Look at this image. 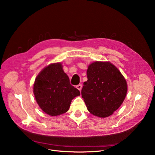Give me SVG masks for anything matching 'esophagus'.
<instances>
[{
  "instance_id": "34e87169",
  "label": "esophagus",
  "mask_w": 155,
  "mask_h": 155,
  "mask_svg": "<svg viewBox=\"0 0 155 155\" xmlns=\"http://www.w3.org/2000/svg\"><path fill=\"white\" fill-rule=\"evenodd\" d=\"M76 88L78 89L79 91H81V88H82V85H81V84H79V85H78L76 86Z\"/></svg>"
}]
</instances>
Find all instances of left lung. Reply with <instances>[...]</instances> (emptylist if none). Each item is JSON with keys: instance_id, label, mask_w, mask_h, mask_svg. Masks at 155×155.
<instances>
[{"instance_id": "left-lung-1", "label": "left lung", "mask_w": 155, "mask_h": 155, "mask_svg": "<svg viewBox=\"0 0 155 155\" xmlns=\"http://www.w3.org/2000/svg\"><path fill=\"white\" fill-rule=\"evenodd\" d=\"M87 75L81 95L88 110L100 118L112 115L122 104L127 92L123 75L111 63L101 61L89 65Z\"/></svg>"}]
</instances>
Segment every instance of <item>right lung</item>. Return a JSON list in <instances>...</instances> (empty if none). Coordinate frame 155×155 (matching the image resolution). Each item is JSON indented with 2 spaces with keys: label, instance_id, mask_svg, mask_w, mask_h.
I'll return each instance as SVG.
<instances>
[{
  "label": "right lung",
  "instance_id": "1",
  "mask_svg": "<svg viewBox=\"0 0 155 155\" xmlns=\"http://www.w3.org/2000/svg\"><path fill=\"white\" fill-rule=\"evenodd\" d=\"M34 94L41 109L51 116L67 112L72 100L80 92L70 85L61 63L49 64L41 70L35 78Z\"/></svg>",
  "mask_w": 155,
  "mask_h": 155
}]
</instances>
